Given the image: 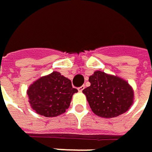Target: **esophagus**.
<instances>
[{
	"mask_svg": "<svg viewBox=\"0 0 152 152\" xmlns=\"http://www.w3.org/2000/svg\"><path fill=\"white\" fill-rule=\"evenodd\" d=\"M83 90H84V85H83V86H81V87H79V88H78V90H79V91H81V92H82Z\"/></svg>",
	"mask_w": 152,
	"mask_h": 152,
	"instance_id": "esophagus-1",
	"label": "esophagus"
}]
</instances>
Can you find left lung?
I'll return each mask as SVG.
<instances>
[{
  "mask_svg": "<svg viewBox=\"0 0 152 152\" xmlns=\"http://www.w3.org/2000/svg\"><path fill=\"white\" fill-rule=\"evenodd\" d=\"M90 87L83 90L92 111L102 117H115L126 112L133 103V90L129 83L102 71L90 76Z\"/></svg>",
  "mask_w": 152,
  "mask_h": 152,
  "instance_id": "1",
  "label": "left lung"
}]
</instances>
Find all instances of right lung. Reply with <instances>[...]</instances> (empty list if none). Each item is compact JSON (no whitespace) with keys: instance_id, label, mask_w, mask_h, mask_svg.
Listing matches in <instances>:
<instances>
[{"instance_id":"obj_1","label":"right lung","mask_w":152,"mask_h":152,"mask_svg":"<svg viewBox=\"0 0 152 152\" xmlns=\"http://www.w3.org/2000/svg\"><path fill=\"white\" fill-rule=\"evenodd\" d=\"M76 92L77 90L72 87L70 80L54 71L31 84L28 90V96L30 105L36 113L53 117L65 112Z\"/></svg>"}]
</instances>
